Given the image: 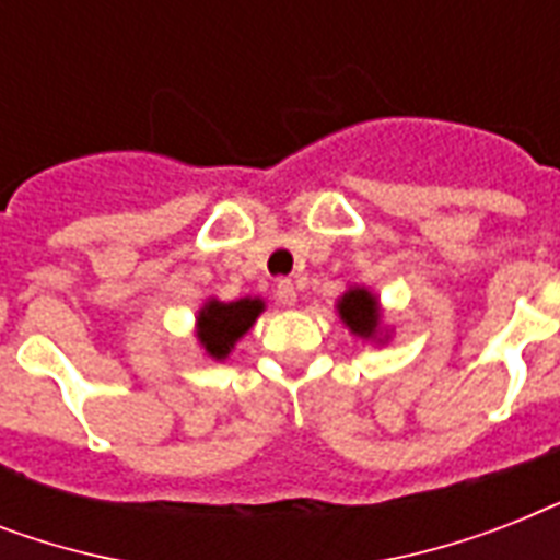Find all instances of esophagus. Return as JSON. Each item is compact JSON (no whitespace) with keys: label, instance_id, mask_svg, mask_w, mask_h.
Here are the masks:
<instances>
[{"label":"esophagus","instance_id":"obj_1","mask_svg":"<svg viewBox=\"0 0 560 560\" xmlns=\"http://www.w3.org/2000/svg\"><path fill=\"white\" fill-rule=\"evenodd\" d=\"M276 296H279V302L284 307L296 305V288H293V281L281 279L279 284H276Z\"/></svg>","mask_w":560,"mask_h":560}]
</instances>
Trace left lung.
I'll list each match as a JSON object with an SVG mask.
<instances>
[{"instance_id":"obj_1","label":"left lung","mask_w":560,"mask_h":560,"mask_svg":"<svg viewBox=\"0 0 560 560\" xmlns=\"http://www.w3.org/2000/svg\"><path fill=\"white\" fill-rule=\"evenodd\" d=\"M337 311H340V319L349 325V331L354 337H363V340H377L381 334V305H377V296L372 290L349 288L337 302Z\"/></svg>"}]
</instances>
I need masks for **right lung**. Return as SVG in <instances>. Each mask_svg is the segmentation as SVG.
Wrapping results in <instances>:
<instances>
[{"instance_id":"obj_1","label":"right lung","mask_w":560,"mask_h":560,"mask_svg":"<svg viewBox=\"0 0 560 560\" xmlns=\"http://www.w3.org/2000/svg\"><path fill=\"white\" fill-rule=\"evenodd\" d=\"M264 311L261 299H237V302H220L209 299L197 314V340L211 360H226L235 342L255 325Z\"/></svg>"}]
</instances>
